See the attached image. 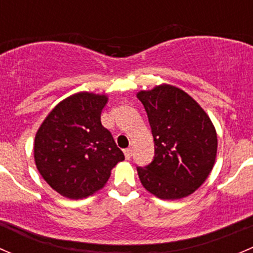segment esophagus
Masks as SVG:
<instances>
[{"label": "esophagus", "instance_id": "esophagus-1", "mask_svg": "<svg viewBox=\"0 0 253 253\" xmlns=\"http://www.w3.org/2000/svg\"><path fill=\"white\" fill-rule=\"evenodd\" d=\"M124 153H125V158H126V159H129V158L132 157V149H129V148L125 149Z\"/></svg>", "mask_w": 253, "mask_h": 253}]
</instances>
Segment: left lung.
Segmentation results:
<instances>
[{"mask_svg": "<svg viewBox=\"0 0 253 253\" xmlns=\"http://www.w3.org/2000/svg\"><path fill=\"white\" fill-rule=\"evenodd\" d=\"M147 111L155 155L137 168L147 191L162 200H180L195 192L214 167L216 132L206 111L187 93L169 84L137 94Z\"/></svg>", "mask_w": 253, "mask_h": 253, "instance_id": "1", "label": "left lung"}]
</instances>
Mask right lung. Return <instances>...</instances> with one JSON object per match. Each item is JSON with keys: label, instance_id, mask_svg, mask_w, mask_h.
I'll list each match as a JSON object with an SVG mask.
<instances>
[{"label": "right lung", "instance_id": "right-lung-1", "mask_svg": "<svg viewBox=\"0 0 253 253\" xmlns=\"http://www.w3.org/2000/svg\"><path fill=\"white\" fill-rule=\"evenodd\" d=\"M108 96L81 91L58 103L39 127L34 159L40 175L60 195L81 200L103 188L125 160L100 115Z\"/></svg>", "mask_w": 253, "mask_h": 253}]
</instances>
